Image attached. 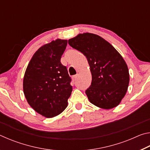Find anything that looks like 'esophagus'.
<instances>
[{
	"label": "esophagus",
	"instance_id": "obj_1",
	"mask_svg": "<svg viewBox=\"0 0 150 150\" xmlns=\"http://www.w3.org/2000/svg\"><path fill=\"white\" fill-rule=\"evenodd\" d=\"M77 77H78V75H74V76H73V77H72V79H73V81H75L76 79H77Z\"/></svg>",
	"mask_w": 150,
	"mask_h": 150
}]
</instances>
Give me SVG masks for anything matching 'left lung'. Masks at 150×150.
I'll return each mask as SVG.
<instances>
[{
	"instance_id": "1",
	"label": "left lung",
	"mask_w": 150,
	"mask_h": 150,
	"mask_svg": "<svg viewBox=\"0 0 150 150\" xmlns=\"http://www.w3.org/2000/svg\"><path fill=\"white\" fill-rule=\"evenodd\" d=\"M68 44L84 54L89 64L92 82L85 93L90 103L106 110L120 105L130 82L128 65L120 53L92 33L79 34Z\"/></svg>"
}]
</instances>
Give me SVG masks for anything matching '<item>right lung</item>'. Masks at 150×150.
Wrapping results in <instances>:
<instances>
[{
    "mask_svg": "<svg viewBox=\"0 0 150 150\" xmlns=\"http://www.w3.org/2000/svg\"><path fill=\"white\" fill-rule=\"evenodd\" d=\"M67 40L43 45L33 55L24 73L23 91L28 103L46 118L59 115L67 108L72 92L71 78L61 57Z\"/></svg>",
    "mask_w": 150,
    "mask_h": 150,
    "instance_id": "right-lung-1",
    "label": "right lung"
}]
</instances>
